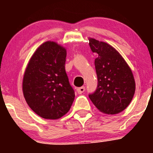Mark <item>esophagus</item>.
Listing matches in <instances>:
<instances>
[{"mask_svg":"<svg viewBox=\"0 0 153 153\" xmlns=\"http://www.w3.org/2000/svg\"><path fill=\"white\" fill-rule=\"evenodd\" d=\"M84 91H85V87H84V86L78 88H77V92L78 93V94H82Z\"/></svg>","mask_w":153,"mask_h":153,"instance_id":"obj_1","label":"esophagus"}]
</instances>
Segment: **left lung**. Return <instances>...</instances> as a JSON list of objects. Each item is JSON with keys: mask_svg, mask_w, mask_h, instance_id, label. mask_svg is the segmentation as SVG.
<instances>
[{"mask_svg": "<svg viewBox=\"0 0 153 153\" xmlns=\"http://www.w3.org/2000/svg\"><path fill=\"white\" fill-rule=\"evenodd\" d=\"M89 39L93 52L98 54L95 68L98 86L89 95L95 106L106 114H117L129 106L135 92L131 68L120 53L108 43Z\"/></svg>", "mask_w": 153, "mask_h": 153, "instance_id": "8db88e82", "label": "left lung"}]
</instances>
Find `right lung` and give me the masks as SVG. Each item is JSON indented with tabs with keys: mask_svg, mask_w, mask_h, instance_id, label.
<instances>
[{
	"mask_svg": "<svg viewBox=\"0 0 153 153\" xmlns=\"http://www.w3.org/2000/svg\"><path fill=\"white\" fill-rule=\"evenodd\" d=\"M66 55L64 47L45 42L34 52L26 68L23 94L31 110L42 118H61L74 101V90L65 68Z\"/></svg>",
	"mask_w": 153,
	"mask_h": 153,
	"instance_id": "obj_1",
	"label": "right lung"
}]
</instances>
